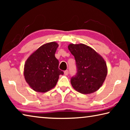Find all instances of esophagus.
<instances>
[{
  "label": "esophagus",
  "mask_w": 130,
  "mask_h": 130,
  "mask_svg": "<svg viewBox=\"0 0 130 130\" xmlns=\"http://www.w3.org/2000/svg\"><path fill=\"white\" fill-rule=\"evenodd\" d=\"M68 73H69V72H68V70H65V71H64V74H65V75H68Z\"/></svg>",
  "instance_id": "esophagus-1"
}]
</instances>
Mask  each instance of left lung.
<instances>
[{"instance_id": "1", "label": "left lung", "mask_w": 130, "mask_h": 130, "mask_svg": "<svg viewBox=\"0 0 130 130\" xmlns=\"http://www.w3.org/2000/svg\"><path fill=\"white\" fill-rule=\"evenodd\" d=\"M68 49L74 57L77 69L76 76L70 80L72 87L83 94H90L98 91L107 75L104 59L85 44L70 43Z\"/></svg>"}]
</instances>
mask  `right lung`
Returning a JSON list of instances; mask_svg holds the SVG:
<instances>
[{"label":"right lung","mask_w":130,"mask_h":130,"mask_svg":"<svg viewBox=\"0 0 130 130\" xmlns=\"http://www.w3.org/2000/svg\"><path fill=\"white\" fill-rule=\"evenodd\" d=\"M58 47L56 42L44 44L26 61L24 77L34 91L45 93L50 91L56 85L59 76L63 74L58 69L59 61L55 57Z\"/></svg>","instance_id":"add662e5"}]
</instances>
